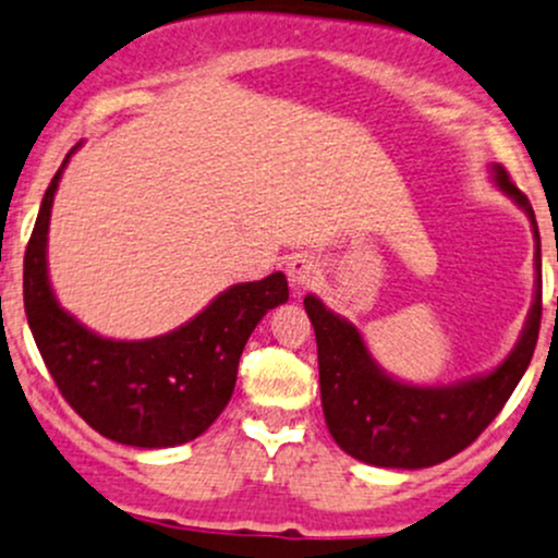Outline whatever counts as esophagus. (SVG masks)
Segmentation results:
<instances>
[{
  "mask_svg": "<svg viewBox=\"0 0 558 558\" xmlns=\"http://www.w3.org/2000/svg\"><path fill=\"white\" fill-rule=\"evenodd\" d=\"M286 275H289L291 289L296 293H302L317 283V278H320V265H317L312 256L296 254V256H291L289 267H286Z\"/></svg>",
  "mask_w": 558,
  "mask_h": 558,
  "instance_id": "1",
  "label": "esophagus"
}]
</instances>
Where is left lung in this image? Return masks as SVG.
<instances>
[{"mask_svg":"<svg viewBox=\"0 0 558 558\" xmlns=\"http://www.w3.org/2000/svg\"><path fill=\"white\" fill-rule=\"evenodd\" d=\"M493 182L530 217L535 232V299L517 347L498 368L450 387H415L389 376L373 360L360 330L330 312L317 296H304L317 339L320 400L330 437L347 456L381 469H426L469 448L500 413L527 371L541 330V232L527 195L500 163Z\"/></svg>","mask_w":558,"mask_h":558,"instance_id":"8db88e82","label":"left lung"}]
</instances>
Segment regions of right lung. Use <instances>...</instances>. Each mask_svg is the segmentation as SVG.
<instances>
[{"label": "right lung", "mask_w": 558, "mask_h": 558, "mask_svg": "<svg viewBox=\"0 0 558 558\" xmlns=\"http://www.w3.org/2000/svg\"><path fill=\"white\" fill-rule=\"evenodd\" d=\"M78 148V145H76ZM52 177L23 259L28 328L60 395L87 424L132 448H174L201 437L230 402L238 360L256 323L289 302L283 272L230 286L185 326L143 341H116L89 330L60 307L47 275Z\"/></svg>", "instance_id": "1"}]
</instances>
